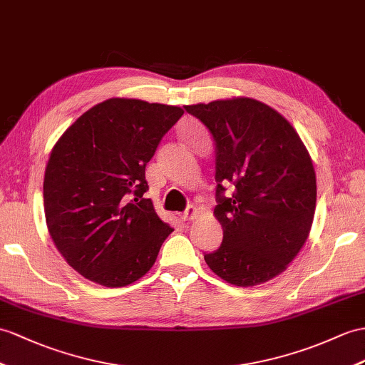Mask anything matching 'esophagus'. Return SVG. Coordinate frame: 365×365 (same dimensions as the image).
<instances>
[{"label":"esophagus","instance_id":"1","mask_svg":"<svg viewBox=\"0 0 365 365\" xmlns=\"http://www.w3.org/2000/svg\"><path fill=\"white\" fill-rule=\"evenodd\" d=\"M197 213H198V210H197V207H193V206H189L187 209H185L182 213H181V220L182 221H190V220H193L195 217H197Z\"/></svg>","mask_w":365,"mask_h":365}]
</instances>
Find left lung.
<instances>
[{"instance_id":"left-lung-1","label":"left lung","mask_w":365,"mask_h":365,"mask_svg":"<svg viewBox=\"0 0 365 365\" xmlns=\"http://www.w3.org/2000/svg\"><path fill=\"white\" fill-rule=\"evenodd\" d=\"M184 110L202 122L215 145L213 213L223 242L204 260L235 287L274 279L305 245L314 218L316 173L304 142L283 115L250 97Z\"/></svg>"}]
</instances>
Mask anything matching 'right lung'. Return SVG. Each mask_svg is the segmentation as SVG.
<instances>
[{
	"label": "right lung",
	"instance_id": "right-lung-1",
	"mask_svg": "<svg viewBox=\"0 0 365 365\" xmlns=\"http://www.w3.org/2000/svg\"><path fill=\"white\" fill-rule=\"evenodd\" d=\"M180 106L108 99L83 113L52 148L44 215L57 250L85 279L127 287L148 272L172 227L156 215L145 167Z\"/></svg>",
	"mask_w": 365,
	"mask_h": 365
}]
</instances>
